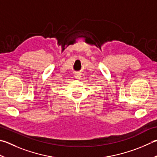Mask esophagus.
I'll return each instance as SVG.
<instances>
[{
    "label": "esophagus",
    "mask_w": 157,
    "mask_h": 157,
    "mask_svg": "<svg viewBox=\"0 0 157 157\" xmlns=\"http://www.w3.org/2000/svg\"><path fill=\"white\" fill-rule=\"evenodd\" d=\"M75 78L76 79H80V78H81V75H80V74H79V73H75Z\"/></svg>",
    "instance_id": "esophagus-1"
}]
</instances>
